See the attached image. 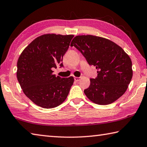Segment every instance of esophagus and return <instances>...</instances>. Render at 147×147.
Returning <instances> with one entry per match:
<instances>
[{
  "mask_svg": "<svg viewBox=\"0 0 147 147\" xmlns=\"http://www.w3.org/2000/svg\"><path fill=\"white\" fill-rule=\"evenodd\" d=\"M74 79H75V81H79V80H80L81 79V78H78V77H75V78H74Z\"/></svg>",
  "mask_w": 147,
  "mask_h": 147,
  "instance_id": "1",
  "label": "esophagus"
}]
</instances>
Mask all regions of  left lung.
Segmentation results:
<instances>
[{
  "label": "left lung",
  "mask_w": 147,
  "mask_h": 147,
  "mask_svg": "<svg viewBox=\"0 0 147 147\" xmlns=\"http://www.w3.org/2000/svg\"><path fill=\"white\" fill-rule=\"evenodd\" d=\"M70 46L97 69V77L90 79V86L84 90L91 101L109 105L125 94L133 71L130 57L121 47L107 38L91 35L76 36Z\"/></svg>",
  "instance_id": "left-lung-1"
}]
</instances>
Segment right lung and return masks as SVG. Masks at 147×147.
I'll list each match as a JSON object with an SVG mask.
<instances>
[{
  "instance_id": "right-lung-1",
  "label": "right lung",
  "mask_w": 147,
  "mask_h": 147,
  "mask_svg": "<svg viewBox=\"0 0 147 147\" xmlns=\"http://www.w3.org/2000/svg\"><path fill=\"white\" fill-rule=\"evenodd\" d=\"M73 35L45 34L33 40L19 56L17 77L24 94L45 109L63 103L74 83L72 76L61 78L53 74L69 48Z\"/></svg>"
}]
</instances>
